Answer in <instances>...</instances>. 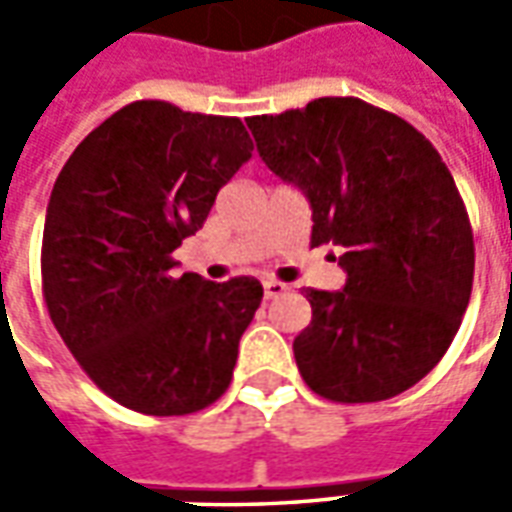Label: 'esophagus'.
Segmentation results:
<instances>
[{
	"label": "esophagus",
	"mask_w": 512,
	"mask_h": 512,
	"mask_svg": "<svg viewBox=\"0 0 512 512\" xmlns=\"http://www.w3.org/2000/svg\"><path fill=\"white\" fill-rule=\"evenodd\" d=\"M285 290H288V285H282L277 279H266V282H263V296H266V299H279Z\"/></svg>",
	"instance_id": "esophagus-1"
}]
</instances>
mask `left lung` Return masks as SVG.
Wrapping results in <instances>:
<instances>
[{
    "label": "left lung",
    "instance_id": "8db88e82",
    "mask_svg": "<svg viewBox=\"0 0 512 512\" xmlns=\"http://www.w3.org/2000/svg\"><path fill=\"white\" fill-rule=\"evenodd\" d=\"M246 126L266 167L310 200V244L343 252V290H304L312 321L293 340L304 384L334 403L406 392L447 354L472 296V224L439 150L359 98Z\"/></svg>",
    "mask_w": 512,
    "mask_h": 512
}]
</instances>
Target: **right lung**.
<instances>
[{"label": "right lung", "instance_id": "add662e5", "mask_svg": "<svg viewBox=\"0 0 512 512\" xmlns=\"http://www.w3.org/2000/svg\"><path fill=\"white\" fill-rule=\"evenodd\" d=\"M252 158L238 117L134 101L84 136L51 189L43 299L98 389L150 417L211 406L255 318V277H175L172 252Z\"/></svg>", "mask_w": 512, "mask_h": 512}]
</instances>
